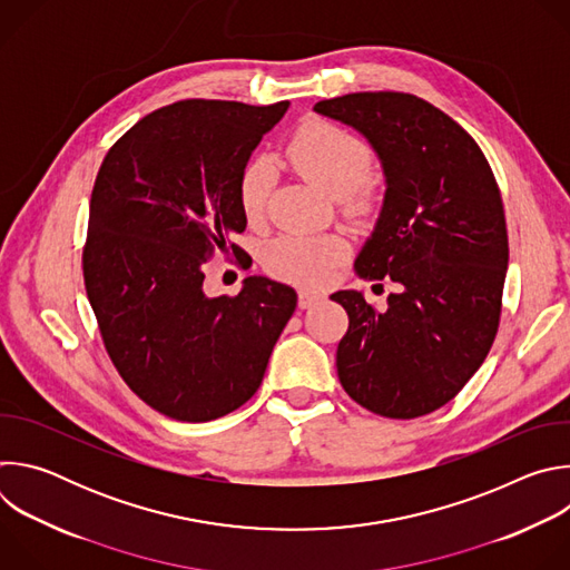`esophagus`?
Listing matches in <instances>:
<instances>
[{"mask_svg":"<svg viewBox=\"0 0 570 570\" xmlns=\"http://www.w3.org/2000/svg\"><path fill=\"white\" fill-rule=\"evenodd\" d=\"M297 297H299V306H302V308H308V306L322 302L324 295L317 293V291H311V288H302V291L297 293Z\"/></svg>","mask_w":570,"mask_h":570,"instance_id":"34e87169","label":"esophagus"}]
</instances>
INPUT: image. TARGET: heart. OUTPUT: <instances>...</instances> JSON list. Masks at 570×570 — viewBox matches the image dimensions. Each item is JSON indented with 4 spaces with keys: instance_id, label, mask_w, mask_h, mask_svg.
Here are the masks:
<instances>
[{
    "instance_id": "b5f03b06",
    "label": "heart",
    "mask_w": 570,
    "mask_h": 570,
    "mask_svg": "<svg viewBox=\"0 0 570 570\" xmlns=\"http://www.w3.org/2000/svg\"><path fill=\"white\" fill-rule=\"evenodd\" d=\"M293 169L332 198L352 196L372 174L370 146L350 130L311 119L297 128L286 148ZM273 187L271 167L264 157L250 159L238 178V203L248 220L262 218ZM363 207L365 200H358ZM345 257V243L332 234H282L264 250L268 273L302 286L330 279L334 266Z\"/></svg>"
}]
</instances>
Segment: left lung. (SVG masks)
<instances>
[{
  "mask_svg": "<svg viewBox=\"0 0 570 570\" xmlns=\"http://www.w3.org/2000/svg\"><path fill=\"white\" fill-rule=\"evenodd\" d=\"M313 110L361 132L381 159L383 207L354 266L396 284L383 311L358 291L332 295L350 315L338 379L381 417L429 415L499 332L510 250L497 178L473 137L415 95L356 92Z\"/></svg>",
  "mask_w": 570,
  "mask_h": 570,
  "instance_id": "obj_1",
  "label": "left lung"
}]
</instances>
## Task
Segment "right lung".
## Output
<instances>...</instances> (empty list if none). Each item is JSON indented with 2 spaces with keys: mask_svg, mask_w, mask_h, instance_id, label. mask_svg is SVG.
I'll list each match as a JSON object with an SVG mask.
<instances>
[{
  "mask_svg": "<svg viewBox=\"0 0 570 570\" xmlns=\"http://www.w3.org/2000/svg\"><path fill=\"white\" fill-rule=\"evenodd\" d=\"M286 110L178 101L139 119L99 169L86 291L117 372L171 420L212 422L246 403L297 306L291 286L259 275L234 297L203 286L205 262L248 223L240 171Z\"/></svg>",
  "mask_w": 570,
  "mask_h": 570,
  "instance_id": "obj_1",
  "label": "right lung"
}]
</instances>
